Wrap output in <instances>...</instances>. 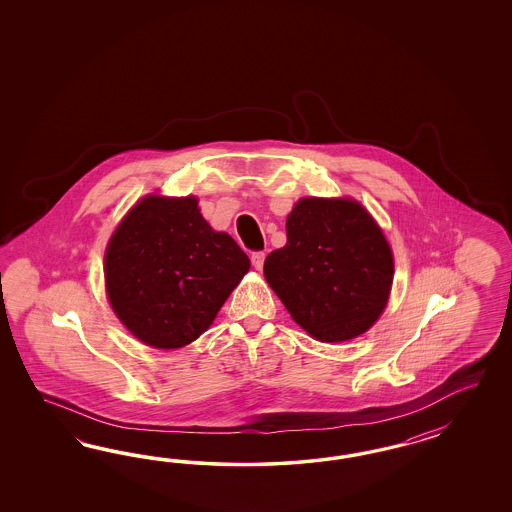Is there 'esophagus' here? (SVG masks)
<instances>
[{
    "mask_svg": "<svg viewBox=\"0 0 512 512\" xmlns=\"http://www.w3.org/2000/svg\"><path fill=\"white\" fill-rule=\"evenodd\" d=\"M264 259H266L264 251H253V253H251V263H253V266H255L257 270L263 268Z\"/></svg>",
    "mask_w": 512,
    "mask_h": 512,
    "instance_id": "esophagus-1",
    "label": "esophagus"
}]
</instances>
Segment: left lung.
<instances>
[{
	"label": "left lung",
	"mask_w": 512,
	"mask_h": 512,
	"mask_svg": "<svg viewBox=\"0 0 512 512\" xmlns=\"http://www.w3.org/2000/svg\"><path fill=\"white\" fill-rule=\"evenodd\" d=\"M264 278L311 338L338 343L379 319L394 259L360 202L308 197L287 216V244L266 257Z\"/></svg>",
	"instance_id": "1"
}]
</instances>
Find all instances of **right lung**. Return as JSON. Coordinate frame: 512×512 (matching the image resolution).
Masks as SVG:
<instances>
[{
	"instance_id": "right-lung-1",
	"label": "right lung",
	"mask_w": 512,
	"mask_h": 512,
	"mask_svg": "<svg viewBox=\"0 0 512 512\" xmlns=\"http://www.w3.org/2000/svg\"><path fill=\"white\" fill-rule=\"evenodd\" d=\"M197 204L195 197H144L107 246L110 306L155 349L197 340L248 274V255L229 234L216 233Z\"/></svg>"
}]
</instances>
